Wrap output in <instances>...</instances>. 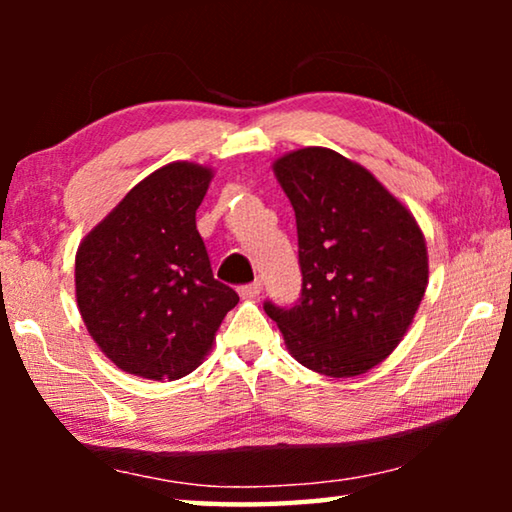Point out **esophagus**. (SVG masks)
<instances>
[{
  "label": "esophagus",
  "mask_w": 512,
  "mask_h": 512,
  "mask_svg": "<svg viewBox=\"0 0 512 512\" xmlns=\"http://www.w3.org/2000/svg\"><path fill=\"white\" fill-rule=\"evenodd\" d=\"M259 293H262V282H250L244 284V287H239V296L244 300H255L259 298Z\"/></svg>",
  "instance_id": "1"
}]
</instances>
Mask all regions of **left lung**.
Wrapping results in <instances>:
<instances>
[{
	"label": "left lung",
	"instance_id": "obj_1",
	"mask_svg": "<svg viewBox=\"0 0 512 512\" xmlns=\"http://www.w3.org/2000/svg\"><path fill=\"white\" fill-rule=\"evenodd\" d=\"M298 225L300 300L264 302L291 357L320 375L357 377L411 327L429 282L415 216L341 153L307 146L273 162Z\"/></svg>",
	"mask_w": 512,
	"mask_h": 512
}]
</instances>
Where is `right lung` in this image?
Listing matches in <instances>:
<instances>
[{
  "mask_svg": "<svg viewBox=\"0 0 512 512\" xmlns=\"http://www.w3.org/2000/svg\"><path fill=\"white\" fill-rule=\"evenodd\" d=\"M212 169L164 164L85 235L76 250V302L101 352L128 375L180 379L201 366L237 305L214 280L196 230Z\"/></svg>",
  "mask_w": 512,
  "mask_h": 512,
  "instance_id": "1",
  "label": "right lung"
}]
</instances>
